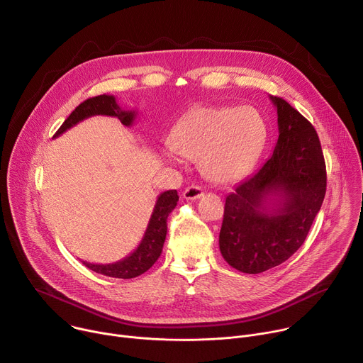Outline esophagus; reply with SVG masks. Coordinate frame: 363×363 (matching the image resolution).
Here are the masks:
<instances>
[{
  "instance_id": "obj_1",
  "label": "esophagus",
  "mask_w": 363,
  "mask_h": 363,
  "mask_svg": "<svg viewBox=\"0 0 363 363\" xmlns=\"http://www.w3.org/2000/svg\"><path fill=\"white\" fill-rule=\"evenodd\" d=\"M202 195H203L202 188H201V186H196V185L188 186V188L184 191V194H182V196H184L185 199H198V198H201Z\"/></svg>"
}]
</instances>
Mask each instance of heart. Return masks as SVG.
Segmentation results:
<instances>
[{
	"label": "heart",
	"mask_w": 363,
	"mask_h": 363,
	"mask_svg": "<svg viewBox=\"0 0 363 363\" xmlns=\"http://www.w3.org/2000/svg\"><path fill=\"white\" fill-rule=\"evenodd\" d=\"M266 139V125L251 108L201 105L181 116L168 143L179 157L199 160L210 181L233 184L252 169Z\"/></svg>",
	"instance_id": "b5f03b06"
}]
</instances>
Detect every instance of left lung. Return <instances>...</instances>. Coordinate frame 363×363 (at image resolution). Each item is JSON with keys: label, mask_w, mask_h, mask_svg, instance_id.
<instances>
[{"label": "left lung", "mask_w": 363, "mask_h": 363, "mask_svg": "<svg viewBox=\"0 0 363 363\" xmlns=\"http://www.w3.org/2000/svg\"><path fill=\"white\" fill-rule=\"evenodd\" d=\"M279 139L269 161L225 198L220 251L235 270L258 274L290 258L304 242L326 194L319 136L277 96Z\"/></svg>", "instance_id": "1"}]
</instances>
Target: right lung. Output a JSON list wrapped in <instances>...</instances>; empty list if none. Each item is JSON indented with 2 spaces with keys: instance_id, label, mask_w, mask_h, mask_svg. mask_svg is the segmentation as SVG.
Wrapping results in <instances>:
<instances>
[{
  "instance_id": "obj_1",
  "label": "right lung",
  "mask_w": 363,
  "mask_h": 363,
  "mask_svg": "<svg viewBox=\"0 0 363 363\" xmlns=\"http://www.w3.org/2000/svg\"><path fill=\"white\" fill-rule=\"evenodd\" d=\"M97 115L118 118L122 122V125L132 126L138 112L122 109L118 105L116 97L112 94H100L96 97H90L80 103V105L70 113V116L56 132L55 138L76 126L79 122ZM178 199L179 196L177 189H169L160 194L157 202H155L152 216L149 218L146 231L139 245L128 257L111 264H93L87 262H83V264L99 274L115 279H133L147 272L155 264V262L158 260L162 252L168 230L167 220L177 206Z\"/></svg>"
}]
</instances>
